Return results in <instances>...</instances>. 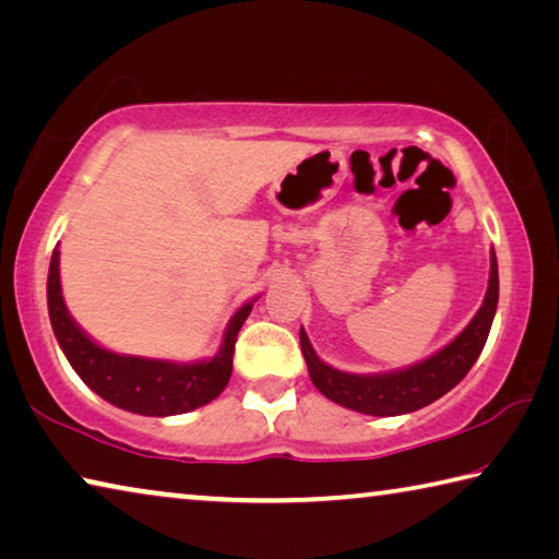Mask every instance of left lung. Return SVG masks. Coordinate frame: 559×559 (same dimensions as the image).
Listing matches in <instances>:
<instances>
[{
    "instance_id": "8db88e82",
    "label": "left lung",
    "mask_w": 559,
    "mask_h": 559,
    "mask_svg": "<svg viewBox=\"0 0 559 559\" xmlns=\"http://www.w3.org/2000/svg\"><path fill=\"white\" fill-rule=\"evenodd\" d=\"M498 308V259L490 251V276L484 306L471 323L439 353L404 370L382 374H353L335 370L316 355L313 345L300 330V349L306 357L308 374L330 402L370 416H396L421 409L453 390L476 362L484 349Z\"/></svg>"
}]
</instances>
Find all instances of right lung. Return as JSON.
<instances>
[{
  "mask_svg": "<svg viewBox=\"0 0 559 559\" xmlns=\"http://www.w3.org/2000/svg\"><path fill=\"white\" fill-rule=\"evenodd\" d=\"M59 257V249H53L49 283H46L51 328L75 374L93 392L106 402L120 406V409L143 416H175L192 412L197 406L210 404L224 392L231 377L236 335H239L243 320L249 318L253 302H246L231 316L219 353L212 359L169 362V359L118 355L93 343L75 325L61 296Z\"/></svg>",
  "mask_w": 559,
  "mask_h": 559,
  "instance_id": "right-lung-1",
  "label": "right lung"
}]
</instances>
